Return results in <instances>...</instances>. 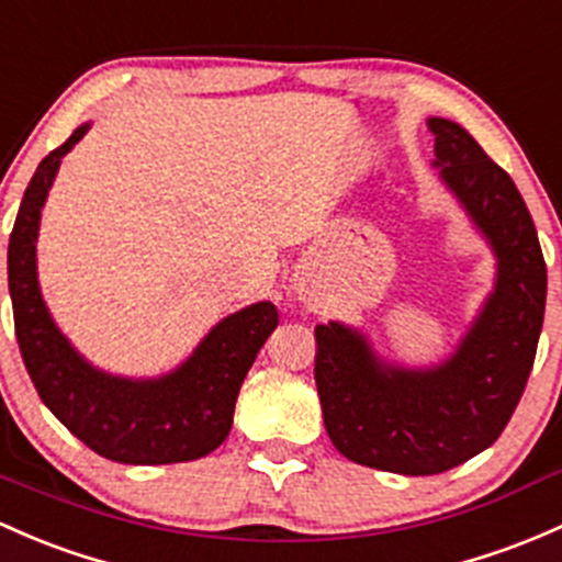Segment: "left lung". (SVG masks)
Returning a JSON list of instances; mask_svg holds the SVG:
<instances>
[{
    "mask_svg": "<svg viewBox=\"0 0 562 562\" xmlns=\"http://www.w3.org/2000/svg\"><path fill=\"white\" fill-rule=\"evenodd\" d=\"M428 128L441 182L498 258L495 291L434 369L385 363L341 323L315 328V382L334 447L406 476L450 471L504 434L533 369L547 301L539 234L512 177L458 123L428 117Z\"/></svg>",
    "mask_w": 562,
    "mask_h": 562,
    "instance_id": "left-lung-1",
    "label": "left lung"
}]
</instances>
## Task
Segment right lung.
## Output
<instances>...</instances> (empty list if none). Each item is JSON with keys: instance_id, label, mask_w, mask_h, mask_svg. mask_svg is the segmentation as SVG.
Instances as JSON below:
<instances>
[{"instance_id": "right-lung-1", "label": "right lung", "mask_w": 562, "mask_h": 562, "mask_svg": "<svg viewBox=\"0 0 562 562\" xmlns=\"http://www.w3.org/2000/svg\"><path fill=\"white\" fill-rule=\"evenodd\" d=\"M91 123L40 161L23 193L8 247L15 336L40 398L86 447L115 463H186L226 441L234 404L252 360L280 317L271 301L217 323L186 363L156 380H128L93 369L47 312L37 282L40 212L61 158Z\"/></svg>"}]
</instances>
